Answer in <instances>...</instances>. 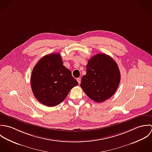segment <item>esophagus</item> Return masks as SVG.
<instances>
[{
    "instance_id": "esophagus-1",
    "label": "esophagus",
    "mask_w": 152,
    "mask_h": 152,
    "mask_svg": "<svg viewBox=\"0 0 152 152\" xmlns=\"http://www.w3.org/2000/svg\"><path fill=\"white\" fill-rule=\"evenodd\" d=\"M80 80H81V79H80V77H79V78H77V82H78V83H79V84H80V82H81Z\"/></svg>"
}]
</instances>
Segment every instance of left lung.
Instances as JSON below:
<instances>
[{
  "label": "left lung",
  "mask_w": 152,
  "mask_h": 152,
  "mask_svg": "<svg viewBox=\"0 0 152 152\" xmlns=\"http://www.w3.org/2000/svg\"><path fill=\"white\" fill-rule=\"evenodd\" d=\"M80 87L94 102L101 103L111 97L120 81L119 67L110 56L99 53L91 58L86 66V74L82 77Z\"/></svg>",
  "instance_id": "obj_1"
}]
</instances>
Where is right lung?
<instances>
[{"label":"right lung","instance_id":"right-lung-1","mask_svg":"<svg viewBox=\"0 0 152 152\" xmlns=\"http://www.w3.org/2000/svg\"><path fill=\"white\" fill-rule=\"evenodd\" d=\"M31 80L35 97L49 107L60 104L78 85L72 72L63 65L59 53L46 55L39 61L33 67Z\"/></svg>","mask_w":152,"mask_h":152}]
</instances>
